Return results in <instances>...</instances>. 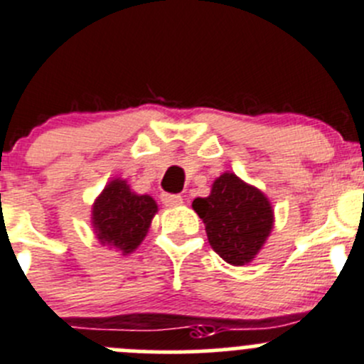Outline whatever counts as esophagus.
<instances>
[{
    "label": "esophagus",
    "mask_w": 364,
    "mask_h": 364,
    "mask_svg": "<svg viewBox=\"0 0 364 364\" xmlns=\"http://www.w3.org/2000/svg\"><path fill=\"white\" fill-rule=\"evenodd\" d=\"M161 201H163L166 207H178V205L183 203V198L181 196V194L163 193V194H161Z\"/></svg>",
    "instance_id": "1"
}]
</instances>
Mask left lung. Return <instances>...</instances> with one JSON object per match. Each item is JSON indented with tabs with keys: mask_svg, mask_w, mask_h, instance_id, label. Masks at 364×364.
Here are the masks:
<instances>
[{
	"mask_svg": "<svg viewBox=\"0 0 364 364\" xmlns=\"http://www.w3.org/2000/svg\"><path fill=\"white\" fill-rule=\"evenodd\" d=\"M193 208L203 219L212 250L232 265L253 260L274 225L271 201L235 173H223L207 198H196Z\"/></svg>",
	"mask_w": 364,
	"mask_h": 364,
	"instance_id": "1",
	"label": "left lung"
}]
</instances>
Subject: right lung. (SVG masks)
<instances>
[{
  "label": "right lung",
  "mask_w": 364,
  "mask_h": 364,
  "mask_svg": "<svg viewBox=\"0 0 364 364\" xmlns=\"http://www.w3.org/2000/svg\"><path fill=\"white\" fill-rule=\"evenodd\" d=\"M157 212L149 194H136L125 181H111L92 207V226L102 246L129 255L141 244Z\"/></svg>",
  "instance_id": "obj_1"
}]
</instances>
